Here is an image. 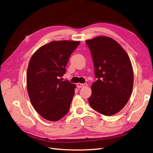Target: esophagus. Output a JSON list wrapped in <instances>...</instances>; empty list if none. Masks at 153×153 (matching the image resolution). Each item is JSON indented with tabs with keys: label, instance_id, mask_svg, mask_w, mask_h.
I'll use <instances>...</instances> for the list:
<instances>
[{
	"label": "esophagus",
	"instance_id": "obj_1",
	"mask_svg": "<svg viewBox=\"0 0 153 153\" xmlns=\"http://www.w3.org/2000/svg\"><path fill=\"white\" fill-rule=\"evenodd\" d=\"M86 86H87V83H77V88H82L83 87H86Z\"/></svg>",
	"mask_w": 153,
	"mask_h": 153
}]
</instances>
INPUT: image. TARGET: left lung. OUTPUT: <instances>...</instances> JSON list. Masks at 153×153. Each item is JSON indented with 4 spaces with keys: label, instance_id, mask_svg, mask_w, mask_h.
<instances>
[{
    "label": "left lung",
    "instance_id": "1",
    "mask_svg": "<svg viewBox=\"0 0 153 153\" xmlns=\"http://www.w3.org/2000/svg\"><path fill=\"white\" fill-rule=\"evenodd\" d=\"M85 42L97 78L91 86L89 105L103 115H114L125 106L132 92L134 73L130 59L112 38L100 36Z\"/></svg>",
    "mask_w": 153,
    "mask_h": 153
}]
</instances>
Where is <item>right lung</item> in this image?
I'll return each instance as SVG.
<instances>
[{
  "mask_svg": "<svg viewBox=\"0 0 153 153\" xmlns=\"http://www.w3.org/2000/svg\"><path fill=\"white\" fill-rule=\"evenodd\" d=\"M79 41H54L43 45L31 58L27 87L31 102L43 118L58 121L68 113L76 85L63 81L66 66Z\"/></svg>",
  "mask_w": 153,
  "mask_h": 153,
  "instance_id": "add662e5",
  "label": "right lung"
}]
</instances>
